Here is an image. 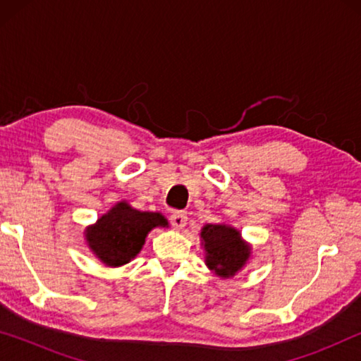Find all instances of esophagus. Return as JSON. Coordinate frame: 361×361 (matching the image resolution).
Wrapping results in <instances>:
<instances>
[{"mask_svg": "<svg viewBox=\"0 0 361 361\" xmlns=\"http://www.w3.org/2000/svg\"><path fill=\"white\" fill-rule=\"evenodd\" d=\"M188 221V216L185 212H173L172 216H170V223H172L173 229H183L186 226Z\"/></svg>", "mask_w": 361, "mask_h": 361, "instance_id": "1", "label": "esophagus"}]
</instances>
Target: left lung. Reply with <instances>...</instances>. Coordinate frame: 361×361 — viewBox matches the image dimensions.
I'll return each instance as SVG.
<instances>
[{"instance_id":"1","label":"left lung","mask_w":361,"mask_h":361,"mask_svg":"<svg viewBox=\"0 0 361 361\" xmlns=\"http://www.w3.org/2000/svg\"><path fill=\"white\" fill-rule=\"evenodd\" d=\"M200 245L205 253V266L219 279H231L239 274L248 264L253 252L240 231L226 223L205 224L200 229Z\"/></svg>"}]
</instances>
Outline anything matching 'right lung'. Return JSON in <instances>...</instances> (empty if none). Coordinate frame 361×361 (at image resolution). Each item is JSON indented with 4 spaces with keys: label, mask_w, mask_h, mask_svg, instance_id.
<instances>
[{
    "label": "right lung",
    "mask_w": 361,
    "mask_h": 361,
    "mask_svg": "<svg viewBox=\"0 0 361 361\" xmlns=\"http://www.w3.org/2000/svg\"><path fill=\"white\" fill-rule=\"evenodd\" d=\"M154 228H169L159 212H140L127 202L114 204L105 215L84 231L85 243L102 264L119 267L142 252L146 237Z\"/></svg>",
    "instance_id": "right-lung-1"
}]
</instances>
